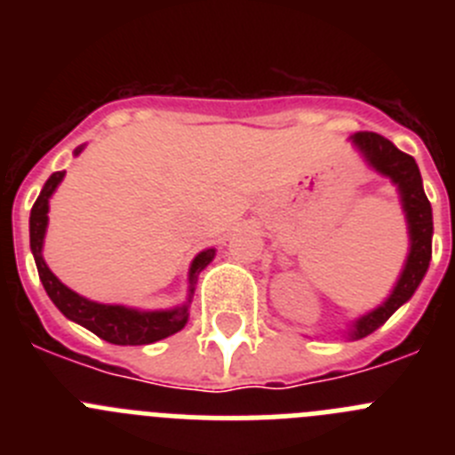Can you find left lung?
<instances>
[{
	"label": "left lung",
	"instance_id": "8db88e82",
	"mask_svg": "<svg viewBox=\"0 0 455 455\" xmlns=\"http://www.w3.org/2000/svg\"><path fill=\"white\" fill-rule=\"evenodd\" d=\"M353 143L360 148L369 164L376 168L378 172H383L392 180L401 191V200H403V212L408 219L410 230V255L405 262L403 273H401L399 283L394 287L392 296L385 300L380 307L369 312L367 316L357 319L353 325L351 337L360 339L373 332L378 325H383L389 316L410 300V296L419 287L421 277L426 275V268L431 262V241H433V212L431 203L426 198L424 187H421V175L417 168L415 159L399 148L394 146L392 140L385 136L376 134V132H357L353 134Z\"/></svg>",
	"mask_w": 455,
	"mask_h": 455
}]
</instances>
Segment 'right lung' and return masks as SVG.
Returning <instances> with one entry per match:
<instances>
[{
    "label": "right lung",
    "mask_w": 455,
    "mask_h": 455,
    "mask_svg": "<svg viewBox=\"0 0 455 455\" xmlns=\"http://www.w3.org/2000/svg\"><path fill=\"white\" fill-rule=\"evenodd\" d=\"M82 148L75 150L79 155ZM66 171L52 172L50 180L45 182L40 196L36 198L34 207H31L29 216V239H31V252H34L36 267H38L40 283L45 287L47 296L52 303L61 309L63 315L75 323L84 325L91 332L100 337V339L108 341V344H118V347H140V344H152V341L166 339V337L175 335L182 331L184 323L188 319V305L182 307L166 309V312H139V309L123 307V305H102L92 303V300L82 299L79 293L68 289L66 284L47 268L45 259H43V239H45V228H47V209H50V196L59 182L63 180ZM214 248L200 252L191 264V293L193 283L198 273L214 259Z\"/></svg>",
    "instance_id": "right-lung-1"
}]
</instances>
